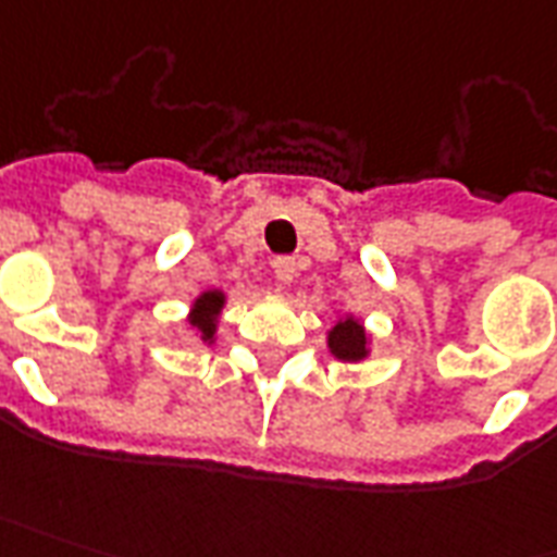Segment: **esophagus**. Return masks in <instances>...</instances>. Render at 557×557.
Instances as JSON below:
<instances>
[{"mask_svg": "<svg viewBox=\"0 0 557 557\" xmlns=\"http://www.w3.org/2000/svg\"><path fill=\"white\" fill-rule=\"evenodd\" d=\"M295 271H298V265H295V259L292 257L274 259V277H277V283H292Z\"/></svg>", "mask_w": 557, "mask_h": 557, "instance_id": "obj_1", "label": "esophagus"}]
</instances>
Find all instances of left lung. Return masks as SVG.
<instances>
[{
    "label": "left lung",
    "instance_id": "1",
    "mask_svg": "<svg viewBox=\"0 0 557 557\" xmlns=\"http://www.w3.org/2000/svg\"><path fill=\"white\" fill-rule=\"evenodd\" d=\"M331 351L339 360H362L366 357V333H362L360 321L342 319L331 331Z\"/></svg>",
    "mask_w": 557,
    "mask_h": 557
}]
</instances>
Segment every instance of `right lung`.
I'll use <instances>...</instances> for the list:
<instances>
[{
	"mask_svg": "<svg viewBox=\"0 0 557 557\" xmlns=\"http://www.w3.org/2000/svg\"><path fill=\"white\" fill-rule=\"evenodd\" d=\"M224 307V295L221 292H206L200 295L195 304V315H191V324L197 327V333L203 336V342H212V333H215V315Z\"/></svg>",
	"mask_w": 557,
	"mask_h": 557,
	"instance_id": "1",
	"label": "right lung"
}]
</instances>
